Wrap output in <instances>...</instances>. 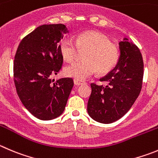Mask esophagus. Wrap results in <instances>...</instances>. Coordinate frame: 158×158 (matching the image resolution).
Segmentation results:
<instances>
[{
	"mask_svg": "<svg viewBox=\"0 0 158 158\" xmlns=\"http://www.w3.org/2000/svg\"><path fill=\"white\" fill-rule=\"evenodd\" d=\"M73 82H74V85H75V86H79V85H81V84L83 83V82H82V81L77 80V79H74V80H73Z\"/></svg>",
	"mask_w": 158,
	"mask_h": 158,
	"instance_id": "obj_1",
	"label": "esophagus"
}]
</instances>
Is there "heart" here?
Wrapping results in <instances>:
<instances>
[{"instance_id": "obj_1", "label": "heart", "mask_w": 158, "mask_h": 158, "mask_svg": "<svg viewBox=\"0 0 158 158\" xmlns=\"http://www.w3.org/2000/svg\"><path fill=\"white\" fill-rule=\"evenodd\" d=\"M79 49L86 51L82 61H75L64 69V76L83 80L95 73L107 74L115 68L120 58L119 48L110 43V39L101 32H81L76 36V41L72 37H65L60 42L59 51L66 61L76 57Z\"/></svg>"}]
</instances>
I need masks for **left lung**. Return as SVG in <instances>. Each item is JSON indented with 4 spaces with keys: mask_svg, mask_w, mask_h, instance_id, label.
<instances>
[{
    "mask_svg": "<svg viewBox=\"0 0 158 158\" xmlns=\"http://www.w3.org/2000/svg\"><path fill=\"white\" fill-rule=\"evenodd\" d=\"M119 50L117 65L100 79L107 82V86L90 84L92 92L88 101V114L101 123H112L123 117L142 89L143 61L140 51L127 38L119 43Z\"/></svg>",
    "mask_w": 158,
    "mask_h": 158,
    "instance_id": "1",
    "label": "left lung"
}]
</instances>
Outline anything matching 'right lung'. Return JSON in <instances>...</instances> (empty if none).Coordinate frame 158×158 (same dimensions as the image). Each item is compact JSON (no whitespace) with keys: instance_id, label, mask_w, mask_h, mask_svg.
I'll return each mask as SVG.
<instances>
[{"instance_id":"1","label":"right lung","mask_w":158,"mask_h":158,"mask_svg":"<svg viewBox=\"0 0 158 158\" xmlns=\"http://www.w3.org/2000/svg\"><path fill=\"white\" fill-rule=\"evenodd\" d=\"M67 32L63 24L42 25L23 38L15 56L14 81L19 99L40 120L62 114L74 85L71 78L55 82L51 79L62 65L59 44Z\"/></svg>"}]
</instances>
